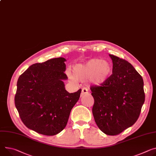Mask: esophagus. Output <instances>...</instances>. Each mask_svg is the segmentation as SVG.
Segmentation results:
<instances>
[{
	"label": "esophagus",
	"instance_id": "obj_1",
	"mask_svg": "<svg viewBox=\"0 0 156 156\" xmlns=\"http://www.w3.org/2000/svg\"><path fill=\"white\" fill-rule=\"evenodd\" d=\"M89 94V92H88V90L87 88H82V91H81V96H83L84 94Z\"/></svg>",
	"mask_w": 156,
	"mask_h": 156
}]
</instances>
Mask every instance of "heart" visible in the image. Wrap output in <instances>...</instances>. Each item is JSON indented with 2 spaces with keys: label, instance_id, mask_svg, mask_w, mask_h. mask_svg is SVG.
Segmentation results:
<instances>
[{
  "label": "heart",
  "instance_id": "b5f03b06",
  "mask_svg": "<svg viewBox=\"0 0 156 156\" xmlns=\"http://www.w3.org/2000/svg\"><path fill=\"white\" fill-rule=\"evenodd\" d=\"M111 73L112 66L108 61L93 58L75 65L73 66V74L68 72V76L73 81L88 78L93 84L100 86L109 79Z\"/></svg>",
  "mask_w": 156,
  "mask_h": 156
}]
</instances>
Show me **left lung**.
<instances>
[{"instance_id": "left-lung-1", "label": "left lung", "mask_w": 156, "mask_h": 156, "mask_svg": "<svg viewBox=\"0 0 156 156\" xmlns=\"http://www.w3.org/2000/svg\"><path fill=\"white\" fill-rule=\"evenodd\" d=\"M112 74L101 87H91L94 121L105 134L115 136L137 120L144 101L143 79L133 65L109 55Z\"/></svg>"}]
</instances>
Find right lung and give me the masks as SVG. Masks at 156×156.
Segmentation results:
<instances>
[{
	"label": "right lung",
	"instance_id": "1",
	"mask_svg": "<svg viewBox=\"0 0 156 156\" xmlns=\"http://www.w3.org/2000/svg\"><path fill=\"white\" fill-rule=\"evenodd\" d=\"M66 61L60 57L34 64L18 79L16 107L23 124L39 134L60 133L80 98L81 89L73 93L65 90Z\"/></svg>",
	"mask_w": 156,
	"mask_h": 156
}]
</instances>
